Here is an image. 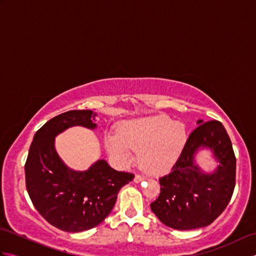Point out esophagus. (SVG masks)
I'll return each mask as SVG.
<instances>
[{
	"label": "esophagus",
	"instance_id": "34e87169",
	"mask_svg": "<svg viewBox=\"0 0 256 256\" xmlns=\"http://www.w3.org/2000/svg\"><path fill=\"white\" fill-rule=\"evenodd\" d=\"M142 180H144V177L143 176H140V175H136L134 177V182H136V184H138V182H140Z\"/></svg>",
	"mask_w": 256,
	"mask_h": 256
}]
</instances>
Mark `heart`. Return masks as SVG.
<instances>
[{"label": "heart", "instance_id": "1", "mask_svg": "<svg viewBox=\"0 0 256 256\" xmlns=\"http://www.w3.org/2000/svg\"><path fill=\"white\" fill-rule=\"evenodd\" d=\"M188 140L186 124L165 116L132 120L108 134L104 145L113 158L124 165L133 162V150H140V164L150 174H164L176 165Z\"/></svg>", "mask_w": 256, "mask_h": 256}]
</instances>
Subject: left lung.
<instances>
[{
    "instance_id": "left-lung-1",
    "label": "left lung",
    "mask_w": 256,
    "mask_h": 256,
    "mask_svg": "<svg viewBox=\"0 0 256 256\" xmlns=\"http://www.w3.org/2000/svg\"><path fill=\"white\" fill-rule=\"evenodd\" d=\"M172 172L160 179V194L150 209L165 226L192 230L211 224L226 208L236 186V160L231 140L219 121L198 120ZM202 150L215 162L204 171L198 162Z\"/></svg>"
}]
</instances>
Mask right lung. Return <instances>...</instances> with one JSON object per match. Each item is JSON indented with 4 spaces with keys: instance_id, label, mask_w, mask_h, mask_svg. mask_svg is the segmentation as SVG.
<instances>
[{
    "instance_id": "obj_1",
    "label": "right lung",
    "mask_w": 256,
    "mask_h": 256,
    "mask_svg": "<svg viewBox=\"0 0 256 256\" xmlns=\"http://www.w3.org/2000/svg\"><path fill=\"white\" fill-rule=\"evenodd\" d=\"M96 116L91 110H72L52 118L34 135L27 156L26 188L32 204L47 222L66 232L99 226L112 211L120 189L134 178L104 160L74 170L58 155V135L74 126L96 130Z\"/></svg>"
}]
</instances>
